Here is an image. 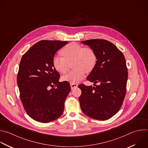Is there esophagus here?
I'll return each instance as SVG.
<instances>
[{"label":"esophagus","instance_id":"obj_1","mask_svg":"<svg viewBox=\"0 0 148 148\" xmlns=\"http://www.w3.org/2000/svg\"><path fill=\"white\" fill-rule=\"evenodd\" d=\"M70 86H71V89H73L76 88L77 87L78 85H77V84H74V83H71V84H70Z\"/></svg>","mask_w":148,"mask_h":148}]
</instances>
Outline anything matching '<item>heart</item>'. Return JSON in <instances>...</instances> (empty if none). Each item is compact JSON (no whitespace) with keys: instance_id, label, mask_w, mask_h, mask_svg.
<instances>
[{"instance_id":"1","label":"heart","mask_w":148,"mask_h":148,"mask_svg":"<svg viewBox=\"0 0 148 148\" xmlns=\"http://www.w3.org/2000/svg\"><path fill=\"white\" fill-rule=\"evenodd\" d=\"M63 58L54 56L52 65L55 70L60 74H66L69 70V63L73 60V67L75 69L62 79L70 83H75L85 77V71H91L96 63V55L90 47H83L81 45L72 42L65 46L61 50Z\"/></svg>"}]
</instances>
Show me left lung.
Listing matches in <instances>:
<instances>
[{
  "label": "left lung",
  "instance_id": "obj_1",
  "mask_svg": "<svg viewBox=\"0 0 148 148\" xmlns=\"http://www.w3.org/2000/svg\"><path fill=\"white\" fill-rule=\"evenodd\" d=\"M81 43L93 49L97 61L86 78L96 86L78 85L82 92L78 98L81 109L90 118L108 120L120 110L125 96L128 71L124 56L113 43L105 39Z\"/></svg>",
  "mask_w": 148,
  "mask_h": 148
}]
</instances>
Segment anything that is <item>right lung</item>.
Masks as SVG:
<instances>
[{"mask_svg": "<svg viewBox=\"0 0 148 148\" xmlns=\"http://www.w3.org/2000/svg\"><path fill=\"white\" fill-rule=\"evenodd\" d=\"M67 43L42 40L21 58L17 77L20 97L26 113L35 121L51 122L63 113L71 87L67 81L59 82L60 76L53 67L52 59Z\"/></svg>", "mask_w": 148, "mask_h": 148, "instance_id": "obj_1", "label": "right lung"}]
</instances>
